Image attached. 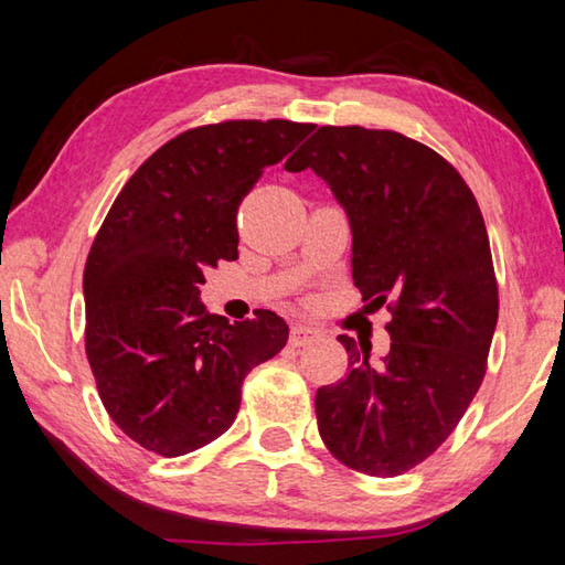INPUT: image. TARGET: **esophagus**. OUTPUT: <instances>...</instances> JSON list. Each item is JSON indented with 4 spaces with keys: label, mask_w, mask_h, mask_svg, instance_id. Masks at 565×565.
<instances>
[{
    "label": "esophagus",
    "mask_w": 565,
    "mask_h": 565,
    "mask_svg": "<svg viewBox=\"0 0 565 565\" xmlns=\"http://www.w3.org/2000/svg\"><path fill=\"white\" fill-rule=\"evenodd\" d=\"M321 339V331L313 327H306V323H296L291 329V343L294 347H306V343Z\"/></svg>",
    "instance_id": "34e87169"
}]
</instances>
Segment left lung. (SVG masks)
<instances>
[{"label": "left lung", "instance_id": "8db88e82", "mask_svg": "<svg viewBox=\"0 0 565 565\" xmlns=\"http://www.w3.org/2000/svg\"><path fill=\"white\" fill-rule=\"evenodd\" d=\"M327 181L351 226V276L386 306L391 349L339 337L349 374L317 391L319 434L353 471L391 478L441 446L486 374L499 321L491 246L461 174L398 131L319 127L286 161Z\"/></svg>", "mask_w": 565, "mask_h": 565}]
</instances>
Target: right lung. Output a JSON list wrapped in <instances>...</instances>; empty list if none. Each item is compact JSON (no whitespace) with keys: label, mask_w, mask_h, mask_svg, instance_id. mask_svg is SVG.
Here are the masks:
<instances>
[{"label":"right lung","mask_w":565,"mask_h":565,"mask_svg":"<svg viewBox=\"0 0 565 565\" xmlns=\"http://www.w3.org/2000/svg\"><path fill=\"white\" fill-rule=\"evenodd\" d=\"M311 129L286 119L189 129L114 199L84 266V339L104 408L147 451L174 458L212 444L234 424L248 371L286 347L274 311L228 323L199 286L216 262L238 259V204Z\"/></svg>","instance_id":"obj_1"}]
</instances>
